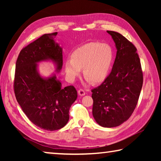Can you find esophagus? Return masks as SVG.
<instances>
[{"instance_id": "1", "label": "esophagus", "mask_w": 161, "mask_h": 161, "mask_svg": "<svg viewBox=\"0 0 161 161\" xmlns=\"http://www.w3.org/2000/svg\"><path fill=\"white\" fill-rule=\"evenodd\" d=\"M78 94H80V96H84V95H85L86 92H85V91L84 90V89H79V90H78Z\"/></svg>"}]
</instances>
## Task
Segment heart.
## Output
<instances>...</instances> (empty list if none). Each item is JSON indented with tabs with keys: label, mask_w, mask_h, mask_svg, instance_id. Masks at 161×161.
<instances>
[{
	"label": "heart",
	"mask_w": 161,
	"mask_h": 161,
	"mask_svg": "<svg viewBox=\"0 0 161 161\" xmlns=\"http://www.w3.org/2000/svg\"><path fill=\"white\" fill-rule=\"evenodd\" d=\"M113 59V50L107 43H86L73 52L71 59L65 62L64 70L68 80L74 81L83 68L84 76L87 80L99 83L107 78Z\"/></svg>",
	"instance_id": "b5f03b06"
}]
</instances>
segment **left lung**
<instances>
[{
  "label": "left lung",
  "mask_w": 161,
  "mask_h": 161,
  "mask_svg": "<svg viewBox=\"0 0 161 161\" xmlns=\"http://www.w3.org/2000/svg\"><path fill=\"white\" fill-rule=\"evenodd\" d=\"M117 49L109 75L92 89V114L103 127L118 126L127 121L137 105L143 77L137 49L119 32L107 31Z\"/></svg>",
  "instance_id": "obj_1"
}]
</instances>
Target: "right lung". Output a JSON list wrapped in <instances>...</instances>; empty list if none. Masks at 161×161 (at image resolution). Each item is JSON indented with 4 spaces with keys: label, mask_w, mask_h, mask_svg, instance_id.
Instances as JSON below:
<instances>
[{
    "label": "right lung",
    "mask_w": 161,
    "mask_h": 161,
    "mask_svg": "<svg viewBox=\"0 0 161 161\" xmlns=\"http://www.w3.org/2000/svg\"><path fill=\"white\" fill-rule=\"evenodd\" d=\"M57 34L43 35L22 49L13 82L16 100L30 121L51 131L67 124L69 108L77 97L74 86L62 88L55 75L44 79L37 72V63L46 59L55 62L57 71L62 69V49L54 41Z\"/></svg>",
    "instance_id": "add662e5"
}]
</instances>
